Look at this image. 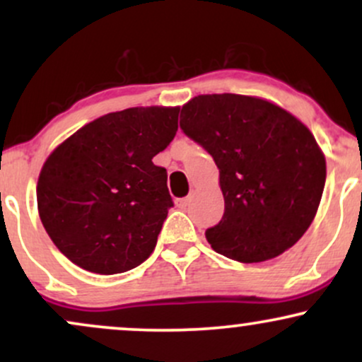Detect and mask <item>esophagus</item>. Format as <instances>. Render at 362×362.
I'll use <instances>...</instances> for the list:
<instances>
[{
	"mask_svg": "<svg viewBox=\"0 0 362 362\" xmlns=\"http://www.w3.org/2000/svg\"><path fill=\"white\" fill-rule=\"evenodd\" d=\"M189 202H190L189 197H182V199H177L175 204H177L178 209H187V206H189Z\"/></svg>",
	"mask_w": 362,
	"mask_h": 362,
	"instance_id": "obj_1",
	"label": "esophagus"
}]
</instances>
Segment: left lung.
<instances>
[{"label":"left lung","mask_w":362,"mask_h":362,"mask_svg":"<svg viewBox=\"0 0 362 362\" xmlns=\"http://www.w3.org/2000/svg\"><path fill=\"white\" fill-rule=\"evenodd\" d=\"M180 117L219 168L224 214L206 230L211 247L245 264L293 247L325 187V156L310 129L271 102L235 93L199 95Z\"/></svg>","instance_id":"left-lung-1"}]
</instances>
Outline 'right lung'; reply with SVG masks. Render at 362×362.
Returning <instances> with one entry per match:
<instances>
[{
    "instance_id": "add662e5",
    "label": "right lung",
    "mask_w": 362,
    "mask_h": 362,
    "mask_svg": "<svg viewBox=\"0 0 362 362\" xmlns=\"http://www.w3.org/2000/svg\"><path fill=\"white\" fill-rule=\"evenodd\" d=\"M178 107H134L98 117L45 160L37 206L45 231L73 264L120 274L155 250L173 206L153 156L175 138Z\"/></svg>"
}]
</instances>
